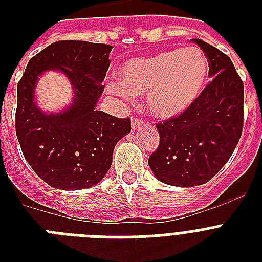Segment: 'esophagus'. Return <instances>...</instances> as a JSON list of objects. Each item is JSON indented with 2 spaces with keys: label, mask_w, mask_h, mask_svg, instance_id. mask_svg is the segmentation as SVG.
I'll list each match as a JSON object with an SVG mask.
<instances>
[{
  "label": "esophagus",
  "mask_w": 262,
  "mask_h": 262,
  "mask_svg": "<svg viewBox=\"0 0 262 262\" xmlns=\"http://www.w3.org/2000/svg\"><path fill=\"white\" fill-rule=\"evenodd\" d=\"M141 125H143V121H141V119L139 118L132 119V127H133V129H137V127H140Z\"/></svg>",
  "instance_id": "1"
}]
</instances>
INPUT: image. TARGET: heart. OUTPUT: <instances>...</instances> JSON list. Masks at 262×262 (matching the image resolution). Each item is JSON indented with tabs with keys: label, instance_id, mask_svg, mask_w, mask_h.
I'll return each instance as SVG.
<instances>
[{
	"label": "heart",
	"instance_id": "heart-1",
	"mask_svg": "<svg viewBox=\"0 0 262 262\" xmlns=\"http://www.w3.org/2000/svg\"><path fill=\"white\" fill-rule=\"evenodd\" d=\"M208 73L209 62L200 49H174L125 62L114 88L130 96H148L152 114L170 118L199 98Z\"/></svg>",
	"mask_w": 262,
	"mask_h": 262
}]
</instances>
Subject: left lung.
<instances>
[{
	"mask_svg": "<svg viewBox=\"0 0 262 262\" xmlns=\"http://www.w3.org/2000/svg\"><path fill=\"white\" fill-rule=\"evenodd\" d=\"M207 55L212 80L181 114L156 123L159 147L148 164L160 182L204 185L231 158L244 129V83L227 54L193 39Z\"/></svg>",
	"mask_w": 262,
	"mask_h": 262,
	"instance_id": "1",
	"label": "left lung"
}]
</instances>
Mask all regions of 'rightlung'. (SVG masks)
I'll use <instances>...</instances> for the list:
<instances>
[{"label": "right lung", "instance_id": "obj_1", "mask_svg": "<svg viewBox=\"0 0 262 262\" xmlns=\"http://www.w3.org/2000/svg\"><path fill=\"white\" fill-rule=\"evenodd\" d=\"M113 46L59 40L34 55L17 84L16 135L23 155L50 186L80 190L102 181L113 162L115 144L130 132V118L96 110ZM57 69L71 80L75 98L58 115H46L33 102L43 71Z\"/></svg>", "mask_w": 262, "mask_h": 262}]
</instances>
